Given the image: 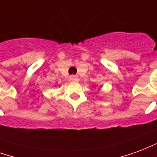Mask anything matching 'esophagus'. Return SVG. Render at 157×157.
I'll list each match as a JSON object with an SVG mask.
<instances>
[{"label": "esophagus", "instance_id": "34e87169", "mask_svg": "<svg viewBox=\"0 0 157 157\" xmlns=\"http://www.w3.org/2000/svg\"><path fill=\"white\" fill-rule=\"evenodd\" d=\"M70 80H71V81H72V82H78L79 81L78 77L75 75H71V76H70Z\"/></svg>", "mask_w": 157, "mask_h": 157}]
</instances>
